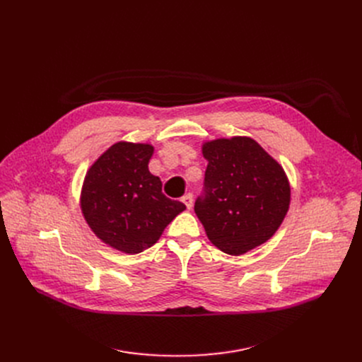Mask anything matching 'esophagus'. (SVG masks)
<instances>
[{
    "instance_id": "esophagus-1",
    "label": "esophagus",
    "mask_w": 362,
    "mask_h": 362,
    "mask_svg": "<svg viewBox=\"0 0 362 362\" xmlns=\"http://www.w3.org/2000/svg\"><path fill=\"white\" fill-rule=\"evenodd\" d=\"M182 202L186 205L187 210H191L194 205V195L192 194H186L185 197H182Z\"/></svg>"
}]
</instances>
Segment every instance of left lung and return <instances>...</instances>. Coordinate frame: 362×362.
Instances as JSON below:
<instances>
[{
	"label": "left lung",
	"instance_id": "left-lung-1",
	"mask_svg": "<svg viewBox=\"0 0 362 362\" xmlns=\"http://www.w3.org/2000/svg\"><path fill=\"white\" fill-rule=\"evenodd\" d=\"M202 154L208 165L195 213L208 239L229 255L267 242L291 204L283 167L246 136L205 142Z\"/></svg>",
	"mask_w": 362,
	"mask_h": 362
}]
</instances>
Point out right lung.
Segmentation results:
<instances>
[{
    "label": "right lung",
    "mask_w": 362,
    "mask_h": 362,
    "mask_svg": "<svg viewBox=\"0 0 362 362\" xmlns=\"http://www.w3.org/2000/svg\"><path fill=\"white\" fill-rule=\"evenodd\" d=\"M152 154L149 144H114L89 167L82 186L81 208L92 232L130 255L151 248L186 208L161 192L160 177L148 170Z\"/></svg>",
    "instance_id": "right-lung-1"
}]
</instances>
